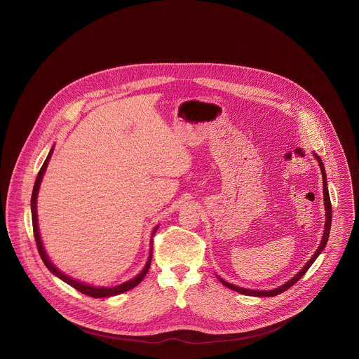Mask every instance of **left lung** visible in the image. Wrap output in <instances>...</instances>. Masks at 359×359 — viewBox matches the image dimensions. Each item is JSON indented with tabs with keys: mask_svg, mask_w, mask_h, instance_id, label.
<instances>
[{
	"mask_svg": "<svg viewBox=\"0 0 359 359\" xmlns=\"http://www.w3.org/2000/svg\"><path fill=\"white\" fill-rule=\"evenodd\" d=\"M315 158H316L318 162H319V166H320V170H322V177H323V197H325L323 200H325V208H326V217H325V219H326V223H325V231H323V237H322L320 245L318 247V250L315 251V254L312 255V258L306 262V265H305L291 280H288L285 285H282V286L278 287V288H273V290L259 291V290H250V288L233 286V285H230V283H227V282H224L223 279L219 278V280H220L222 285H224V286L229 287V288H231V290H234V291H237V292H241V294H245V295H252V297H273V295H279V294H282L283 291H286L287 288H290L292 285H295V283L306 273V271L311 268V265L315 262V259L319 257V254L325 250L326 243H327V238H329V234H330V226H332V204H330V197H329V190H327V179H326L325 166H323V163H322V159H320L316 154H315Z\"/></svg>",
	"mask_w": 359,
	"mask_h": 359,
	"instance_id": "8db88e82",
	"label": "left lung"
}]
</instances>
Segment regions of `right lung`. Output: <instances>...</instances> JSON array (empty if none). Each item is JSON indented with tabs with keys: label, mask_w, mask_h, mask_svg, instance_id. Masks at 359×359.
<instances>
[{
	"label": "right lung",
	"mask_w": 359,
	"mask_h": 359,
	"mask_svg": "<svg viewBox=\"0 0 359 359\" xmlns=\"http://www.w3.org/2000/svg\"><path fill=\"white\" fill-rule=\"evenodd\" d=\"M53 151H54V147L51 148L47 159L44 161L37 177H36V182H34V187H33V193H32V220H33V233H34V238H36V244H37V250H39V254L44 262V265L48 268V271L55 275L57 278H60L61 280H64L65 283H68L69 286L74 287L77 291L88 295V297H93V298H102V297H112V295H118V294H122L125 291H129L130 288L137 286L142 280L144 279V276L147 275L148 269H149V265H151V258H152V248L149 251V257H148V261L144 266L143 271L136 276L133 278L132 280L126 282V283H122L119 286L115 287H94L90 286V285H86V283H80L77 280H74L72 278H69L68 275H64L61 271H58V268L54 266V264L48 259L46 251H44V247H43V243H41V238H40V233H39V224H37V208H36V204H37V194H39V189H40V183H41V179H43V175L47 169V165H48V161L53 155ZM158 227L154 229L152 234L156 231Z\"/></svg>",
	"instance_id": "1"
}]
</instances>
